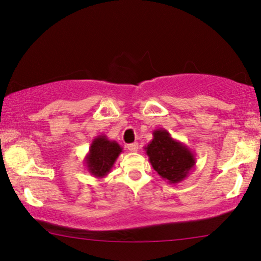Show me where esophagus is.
I'll list each match as a JSON object with an SVG mask.
<instances>
[{"mask_svg":"<svg viewBox=\"0 0 261 261\" xmlns=\"http://www.w3.org/2000/svg\"><path fill=\"white\" fill-rule=\"evenodd\" d=\"M127 150L131 151V152H136V151H138V143L127 144Z\"/></svg>","mask_w":261,"mask_h":261,"instance_id":"esophagus-1","label":"esophagus"}]
</instances>
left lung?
Listing matches in <instances>:
<instances>
[{
    "mask_svg": "<svg viewBox=\"0 0 261 261\" xmlns=\"http://www.w3.org/2000/svg\"><path fill=\"white\" fill-rule=\"evenodd\" d=\"M152 135V141L145 146L152 168L169 184L182 181L196 166V155L165 129L154 130Z\"/></svg>",
    "mask_w": 261,
    "mask_h": 261,
    "instance_id": "1",
    "label": "left lung"
}]
</instances>
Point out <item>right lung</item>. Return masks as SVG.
Here are the masks:
<instances>
[{"instance_id": "add662e5", "label": "right lung", "mask_w": 261, "mask_h": 261, "mask_svg": "<svg viewBox=\"0 0 261 261\" xmlns=\"http://www.w3.org/2000/svg\"><path fill=\"white\" fill-rule=\"evenodd\" d=\"M122 152L123 147L117 142L110 141L106 135H99L93 138L84 158V164L93 177L104 178Z\"/></svg>"}]
</instances>
